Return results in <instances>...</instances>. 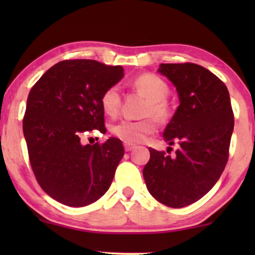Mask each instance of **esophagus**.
Here are the masks:
<instances>
[{"instance_id": "obj_1", "label": "esophagus", "mask_w": 255, "mask_h": 255, "mask_svg": "<svg viewBox=\"0 0 255 255\" xmlns=\"http://www.w3.org/2000/svg\"><path fill=\"white\" fill-rule=\"evenodd\" d=\"M134 147H135V145L131 144V142H127V141L124 142V148H125V151H127V152H130L131 149H133Z\"/></svg>"}]
</instances>
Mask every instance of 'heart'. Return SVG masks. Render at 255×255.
Instances as JSON below:
<instances>
[{
	"mask_svg": "<svg viewBox=\"0 0 255 255\" xmlns=\"http://www.w3.org/2000/svg\"><path fill=\"white\" fill-rule=\"evenodd\" d=\"M132 85L146 99L144 116L140 121L122 120L111 127V132L117 138L127 142H141L149 134L158 130L159 121H166L169 115V108L166 97L169 93V87L161 78L151 73L137 76ZM121 92L118 86H111L104 90L101 96V107L109 116H116L121 109Z\"/></svg>",
	"mask_w": 255,
	"mask_h": 255,
	"instance_id": "heart-1",
	"label": "heart"
}]
</instances>
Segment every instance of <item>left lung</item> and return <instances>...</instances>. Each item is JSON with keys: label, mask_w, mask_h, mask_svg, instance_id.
I'll return each mask as SVG.
<instances>
[{"label": "left lung", "mask_w": 255, "mask_h": 255, "mask_svg": "<svg viewBox=\"0 0 255 255\" xmlns=\"http://www.w3.org/2000/svg\"><path fill=\"white\" fill-rule=\"evenodd\" d=\"M159 73L176 87L180 106L163 131L170 156L149 147L142 170L149 194L170 208L200 200L215 186L229 159L235 118L225 83L200 65L161 64ZM172 148V147H168Z\"/></svg>", "instance_id": "obj_1"}]
</instances>
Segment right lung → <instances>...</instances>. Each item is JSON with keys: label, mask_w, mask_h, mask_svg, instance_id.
I'll use <instances>...</instances> for the list:
<instances>
[{"label": "right lung", "mask_w": 255, "mask_h": 255, "mask_svg": "<svg viewBox=\"0 0 255 255\" xmlns=\"http://www.w3.org/2000/svg\"><path fill=\"white\" fill-rule=\"evenodd\" d=\"M124 76L121 66L88 59L58 62L27 96L23 118L31 168L45 193L68 207H85L109 189L124 155L120 139L82 145L86 132L106 133L101 96Z\"/></svg>", "instance_id": "obj_1"}]
</instances>
